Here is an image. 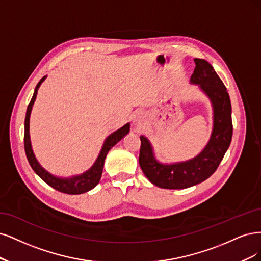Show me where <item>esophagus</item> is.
Returning <instances> with one entry per match:
<instances>
[{"label":"esophagus","mask_w":261,"mask_h":261,"mask_svg":"<svg viewBox=\"0 0 261 261\" xmlns=\"http://www.w3.org/2000/svg\"><path fill=\"white\" fill-rule=\"evenodd\" d=\"M145 118L146 116L143 112H137L136 114L133 115V123L136 127H142L143 124L145 122Z\"/></svg>","instance_id":"obj_1"}]
</instances>
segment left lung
I'll list each match as a JSON object with an SVG mask.
<instances>
[{"label":"left lung","instance_id":"8db88e82","mask_svg":"<svg viewBox=\"0 0 261 261\" xmlns=\"http://www.w3.org/2000/svg\"><path fill=\"white\" fill-rule=\"evenodd\" d=\"M195 69L191 83L197 85L209 97L214 109L212 136L205 148L187 162L162 164L154 156L150 142L141 136L139 163L146 178L162 189H187L205 181L212 175L228 150L232 140L230 96L223 82L207 61L194 58Z\"/></svg>","mask_w":261,"mask_h":261}]
</instances>
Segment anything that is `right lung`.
Listing matches in <instances>:
<instances>
[{"label":"right lung","instance_id":"1","mask_svg":"<svg viewBox=\"0 0 261 261\" xmlns=\"http://www.w3.org/2000/svg\"><path fill=\"white\" fill-rule=\"evenodd\" d=\"M45 78L46 75L39 81V83L36 87L35 93H33L32 98L27 107L26 118H24V137H23L24 152H26L28 162L33 171H35L45 183H47L49 187H52L53 189L60 191L62 193H66V194H71V195L82 194V193H86L97 186V183L100 180V176H102L103 167H104L107 153L109 152V149H111L114 145H116L117 143H118L125 136V134L129 133L130 123H125L123 127L113 132L111 136L107 137L95 163L86 172H83L79 175H73L71 178H60V176L51 174L39 164L35 154H33V150L31 147V141H30V133H29V122H30V114H31L32 105L36 100L38 89L40 88L41 83L45 80Z\"/></svg>","mask_w":261,"mask_h":261}]
</instances>
